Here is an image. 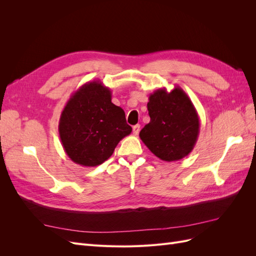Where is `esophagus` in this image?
Returning <instances> with one entry per match:
<instances>
[{
    "label": "esophagus",
    "mask_w": 256,
    "mask_h": 256,
    "mask_svg": "<svg viewBox=\"0 0 256 256\" xmlns=\"http://www.w3.org/2000/svg\"><path fill=\"white\" fill-rule=\"evenodd\" d=\"M132 131H134V134L138 136V132H140V125H136L132 127Z\"/></svg>",
    "instance_id": "esophagus-1"
}]
</instances>
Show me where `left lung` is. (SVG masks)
Instances as JSON below:
<instances>
[{
	"mask_svg": "<svg viewBox=\"0 0 256 256\" xmlns=\"http://www.w3.org/2000/svg\"><path fill=\"white\" fill-rule=\"evenodd\" d=\"M147 110L150 122L140 131L142 142L164 161L184 158L194 148L200 134V118L184 90L166 88L150 95Z\"/></svg>",
	"mask_w": 256,
	"mask_h": 256,
	"instance_id": "8db88e82",
	"label": "left lung"
}]
</instances>
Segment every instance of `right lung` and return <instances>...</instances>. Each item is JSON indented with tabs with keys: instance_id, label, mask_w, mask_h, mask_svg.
I'll use <instances>...</instances> for the list:
<instances>
[{
	"instance_id": "1",
	"label": "right lung",
	"mask_w": 256,
	"mask_h": 256,
	"mask_svg": "<svg viewBox=\"0 0 256 256\" xmlns=\"http://www.w3.org/2000/svg\"><path fill=\"white\" fill-rule=\"evenodd\" d=\"M131 131L125 112L112 102L110 88L99 80L85 83L74 92L58 122L66 154L82 166L104 164Z\"/></svg>"
}]
</instances>
